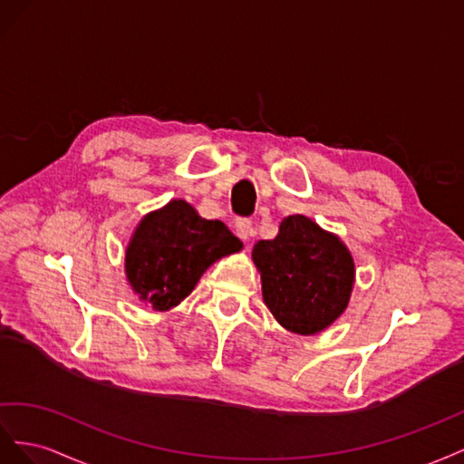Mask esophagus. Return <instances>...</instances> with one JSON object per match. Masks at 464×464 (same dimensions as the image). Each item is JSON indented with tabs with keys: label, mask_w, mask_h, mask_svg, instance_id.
Here are the masks:
<instances>
[{
	"label": "esophagus",
	"mask_w": 464,
	"mask_h": 464,
	"mask_svg": "<svg viewBox=\"0 0 464 464\" xmlns=\"http://www.w3.org/2000/svg\"><path fill=\"white\" fill-rule=\"evenodd\" d=\"M235 233H237V237H239V239H243V241H248L250 237H253V233H255V229H253V221L250 219H237V223H235Z\"/></svg>",
	"instance_id": "34e87169"
}]
</instances>
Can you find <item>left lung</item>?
Here are the masks:
<instances>
[{
	"mask_svg": "<svg viewBox=\"0 0 464 464\" xmlns=\"http://www.w3.org/2000/svg\"><path fill=\"white\" fill-rule=\"evenodd\" d=\"M253 260L262 297L274 319L289 333L311 336L346 311L355 266L334 233L305 216H287L272 241H258Z\"/></svg>",
	"mask_w": 464,
	"mask_h": 464,
	"instance_id": "8db88e82",
	"label": "left lung"
}]
</instances>
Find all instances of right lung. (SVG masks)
I'll use <instances>...</instances> for the list:
<instances>
[{
    "mask_svg": "<svg viewBox=\"0 0 464 464\" xmlns=\"http://www.w3.org/2000/svg\"><path fill=\"white\" fill-rule=\"evenodd\" d=\"M241 248L227 225L170 200L138 223L126 248V277L153 311H169L190 295L211 264Z\"/></svg>",
    "mask_w": 464,
    "mask_h": 464,
    "instance_id": "1",
    "label": "right lung"
}]
</instances>
